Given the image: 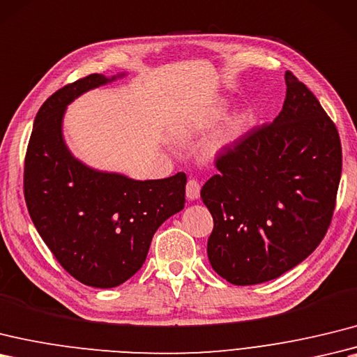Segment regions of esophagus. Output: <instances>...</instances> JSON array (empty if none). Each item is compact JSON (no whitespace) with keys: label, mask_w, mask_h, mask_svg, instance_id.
<instances>
[{"label":"esophagus","mask_w":357,"mask_h":357,"mask_svg":"<svg viewBox=\"0 0 357 357\" xmlns=\"http://www.w3.org/2000/svg\"><path fill=\"white\" fill-rule=\"evenodd\" d=\"M199 193H201V184H199L197 179L190 178L187 182V197L190 201H193V199L199 197Z\"/></svg>","instance_id":"1"}]
</instances>
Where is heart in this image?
<instances>
[{"instance_id":"obj_1","label":"heart","mask_w":357,"mask_h":357,"mask_svg":"<svg viewBox=\"0 0 357 357\" xmlns=\"http://www.w3.org/2000/svg\"><path fill=\"white\" fill-rule=\"evenodd\" d=\"M238 129H240V126H238L237 123H236V124H233V126H229V128L227 129L225 134L222 135V138H220V144H227V143H229L231 139H234V138L237 137V134H238Z\"/></svg>"}]
</instances>
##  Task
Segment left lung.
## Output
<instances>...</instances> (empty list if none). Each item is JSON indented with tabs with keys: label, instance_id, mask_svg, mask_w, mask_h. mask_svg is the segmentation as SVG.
I'll list each match as a JSON object with an SVG mask.
<instances>
[{
	"label": "left lung",
	"instance_id": "left-lung-1",
	"mask_svg": "<svg viewBox=\"0 0 357 357\" xmlns=\"http://www.w3.org/2000/svg\"><path fill=\"white\" fill-rule=\"evenodd\" d=\"M272 123L223 146L201 190L214 228L208 259L222 278L251 286L280 277L317 250L333 218L342 172L335 123L294 73Z\"/></svg>",
	"mask_w": 357,
	"mask_h": 357
}]
</instances>
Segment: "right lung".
<instances>
[{"label": "right lung", "instance_id": "1", "mask_svg": "<svg viewBox=\"0 0 357 357\" xmlns=\"http://www.w3.org/2000/svg\"><path fill=\"white\" fill-rule=\"evenodd\" d=\"M115 79V77H112ZM111 79L89 74L50 96L24 161V197L61 266L91 287H115L143 266L155 231L184 208L187 176L134 181L74 160L62 138L65 107Z\"/></svg>", "mask_w": 357, "mask_h": 357}]
</instances>
